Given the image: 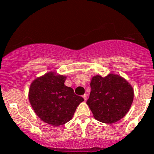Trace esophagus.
Instances as JSON below:
<instances>
[{
	"label": "esophagus",
	"instance_id": "esophagus-1",
	"mask_svg": "<svg viewBox=\"0 0 154 154\" xmlns=\"http://www.w3.org/2000/svg\"><path fill=\"white\" fill-rule=\"evenodd\" d=\"M83 98H84V100H87V94H83Z\"/></svg>",
	"mask_w": 154,
	"mask_h": 154
}]
</instances>
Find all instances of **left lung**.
I'll use <instances>...</instances> for the list:
<instances>
[{
	"mask_svg": "<svg viewBox=\"0 0 154 154\" xmlns=\"http://www.w3.org/2000/svg\"><path fill=\"white\" fill-rule=\"evenodd\" d=\"M91 92L86 103L97 121L112 124L127 113L133 100V89L128 82L116 74L96 75L90 83Z\"/></svg>",
	"mask_w": 154,
	"mask_h": 154,
	"instance_id": "8db88e82",
	"label": "left lung"
}]
</instances>
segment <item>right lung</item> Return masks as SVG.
Instances as JSON below:
<instances>
[{
  "label": "right lung",
  "instance_id": "obj_1",
  "mask_svg": "<svg viewBox=\"0 0 154 154\" xmlns=\"http://www.w3.org/2000/svg\"><path fill=\"white\" fill-rule=\"evenodd\" d=\"M66 79L49 72L35 79L29 87V100L34 112L51 125L60 126L69 122L84 100L75 94L72 88L65 86Z\"/></svg>",
  "mask_w": 154,
  "mask_h": 154
}]
</instances>
